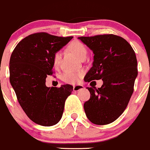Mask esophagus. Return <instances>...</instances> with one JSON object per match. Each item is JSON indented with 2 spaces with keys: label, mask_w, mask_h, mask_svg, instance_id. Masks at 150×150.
Listing matches in <instances>:
<instances>
[{
  "label": "esophagus",
  "mask_w": 150,
  "mask_h": 150,
  "mask_svg": "<svg viewBox=\"0 0 150 150\" xmlns=\"http://www.w3.org/2000/svg\"><path fill=\"white\" fill-rule=\"evenodd\" d=\"M84 88V86L83 85H75V86H73V90L77 92V91H79L81 89H83Z\"/></svg>",
  "instance_id": "obj_1"
}]
</instances>
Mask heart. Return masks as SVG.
Segmentation results:
<instances>
[{"label": "heart", "instance_id": "obj_1", "mask_svg": "<svg viewBox=\"0 0 150 150\" xmlns=\"http://www.w3.org/2000/svg\"><path fill=\"white\" fill-rule=\"evenodd\" d=\"M68 49L79 59L82 58L83 57H86V54H87L86 47L82 42L79 41V40H72L69 44ZM60 59H61V54H60V52H57L54 54L52 59L53 66L54 67H58V64H59ZM82 75H83L82 72H65L61 75V79L66 83L75 84L77 82L79 81V80L81 79Z\"/></svg>", "mask_w": 150, "mask_h": 150}]
</instances>
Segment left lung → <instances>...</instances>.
<instances>
[{
    "label": "left lung",
    "instance_id": "8db88e82",
    "mask_svg": "<svg viewBox=\"0 0 150 150\" xmlns=\"http://www.w3.org/2000/svg\"><path fill=\"white\" fill-rule=\"evenodd\" d=\"M94 54L86 82L102 79L101 87H87L90 98L83 104L88 119L97 125L115 121L127 108L138 75L136 55L124 38L112 34L79 37Z\"/></svg>",
    "mask_w": 150,
    "mask_h": 150
}]
</instances>
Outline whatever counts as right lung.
Instances as JSON below:
<instances>
[{"mask_svg":"<svg viewBox=\"0 0 150 150\" xmlns=\"http://www.w3.org/2000/svg\"><path fill=\"white\" fill-rule=\"evenodd\" d=\"M72 38L35 33L21 40L11 54L10 83L26 115L39 125L50 127L59 122L66 99L73 90L69 84L46 86V78L53 73L54 54Z\"/></svg>","mask_w":150,"mask_h":150,"instance_id":"1","label":"right lung"}]
</instances>
